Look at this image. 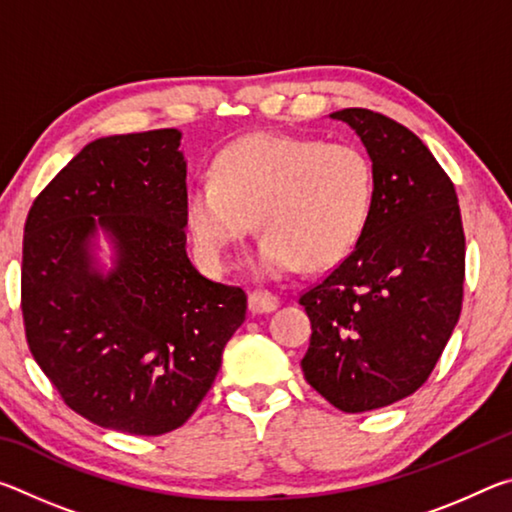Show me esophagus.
Instances as JSON below:
<instances>
[{
    "label": "esophagus",
    "mask_w": 512,
    "mask_h": 512,
    "mask_svg": "<svg viewBox=\"0 0 512 512\" xmlns=\"http://www.w3.org/2000/svg\"><path fill=\"white\" fill-rule=\"evenodd\" d=\"M280 307V300L273 293L268 291H250L248 296V309L253 311V314H271Z\"/></svg>",
    "instance_id": "esophagus-1"
}]
</instances>
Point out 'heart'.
I'll list each match as a JSON object with an SVG mask.
<instances>
[{
  "instance_id": "obj_1",
  "label": "heart",
  "mask_w": 512,
  "mask_h": 512,
  "mask_svg": "<svg viewBox=\"0 0 512 512\" xmlns=\"http://www.w3.org/2000/svg\"><path fill=\"white\" fill-rule=\"evenodd\" d=\"M372 201L375 169L361 146L255 133L216 155L212 178L189 183L185 219L201 262L219 273L257 216L264 237L248 266L277 280L302 264H339L366 230Z\"/></svg>"
}]
</instances>
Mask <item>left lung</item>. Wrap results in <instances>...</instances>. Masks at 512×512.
Wrapping results in <instances>:
<instances>
[{
	"label": "left lung",
	"instance_id": "1",
	"mask_svg": "<svg viewBox=\"0 0 512 512\" xmlns=\"http://www.w3.org/2000/svg\"><path fill=\"white\" fill-rule=\"evenodd\" d=\"M345 121L375 169V201L357 246L300 296L311 320L305 379L345 413L418 391L461 316L465 235L454 183L409 128L366 108Z\"/></svg>",
	"mask_w": 512,
	"mask_h": 512
}]
</instances>
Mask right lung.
<instances>
[{
	"label": "right lung",
	"mask_w": 512,
	"mask_h": 512,
	"mask_svg": "<svg viewBox=\"0 0 512 512\" xmlns=\"http://www.w3.org/2000/svg\"><path fill=\"white\" fill-rule=\"evenodd\" d=\"M180 137L164 128L90 142L42 189L24 225L33 359L69 409L133 436L187 422L246 320V293L207 280L187 257ZM99 234L116 253L108 272Z\"/></svg>",
	"instance_id": "add662e5"
}]
</instances>
